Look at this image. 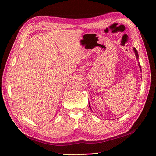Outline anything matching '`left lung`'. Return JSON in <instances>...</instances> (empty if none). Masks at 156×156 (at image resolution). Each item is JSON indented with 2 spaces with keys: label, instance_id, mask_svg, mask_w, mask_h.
I'll return each instance as SVG.
<instances>
[{
  "label": "left lung",
  "instance_id": "obj_1",
  "mask_svg": "<svg viewBox=\"0 0 156 156\" xmlns=\"http://www.w3.org/2000/svg\"><path fill=\"white\" fill-rule=\"evenodd\" d=\"M133 51H134V52H135V55H136V58H137V60H138V58H139V56H138V51H137V50H136V49L135 48V47H133ZM138 65H139L140 69V71H141V72H142V70H141V67H140V64H139V63H138ZM89 108H90V109H91V106H90V104H89Z\"/></svg>",
  "mask_w": 156,
  "mask_h": 156
}]
</instances>
